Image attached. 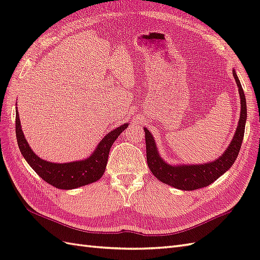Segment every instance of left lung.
<instances>
[{"label": "left lung", "mask_w": 260, "mask_h": 260, "mask_svg": "<svg viewBox=\"0 0 260 260\" xmlns=\"http://www.w3.org/2000/svg\"><path fill=\"white\" fill-rule=\"evenodd\" d=\"M234 78L238 86L240 96V117L237 129L230 147L217 160L205 164H188V166H171L163 161L157 152L154 139L151 132L144 128L145 131V147H147V162L151 172L157 180L173 187L183 189V191H193L201 187L210 185L216 181L221 174L229 170L239 153L240 145L243 143L245 123L247 119L246 98L237 77L236 72L233 71Z\"/></svg>", "instance_id": "obj_1"}]
</instances>
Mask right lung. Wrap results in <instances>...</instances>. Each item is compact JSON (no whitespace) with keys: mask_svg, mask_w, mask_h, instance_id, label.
Returning <instances> with one entry per match:
<instances>
[{"mask_svg":"<svg viewBox=\"0 0 260 260\" xmlns=\"http://www.w3.org/2000/svg\"><path fill=\"white\" fill-rule=\"evenodd\" d=\"M15 118L17 144L24 159L44 181L61 189L77 188L98 181L105 173L111 145L120 134L129 125L128 123H124L109 132L100 141L93 153L85 160L69 163H53L42 160L30 149L21 129V121L17 109Z\"/></svg>","mask_w":260,"mask_h":260,"instance_id":"add662e5","label":"right lung"}]
</instances>
